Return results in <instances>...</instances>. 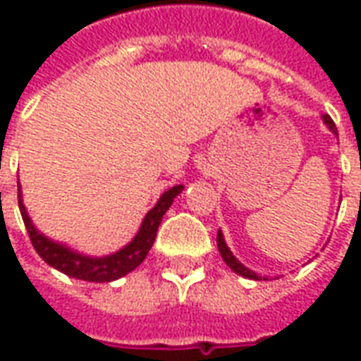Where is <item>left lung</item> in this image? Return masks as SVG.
<instances>
[{
	"label": "left lung",
	"instance_id": "left-lung-1",
	"mask_svg": "<svg viewBox=\"0 0 361 361\" xmlns=\"http://www.w3.org/2000/svg\"><path fill=\"white\" fill-rule=\"evenodd\" d=\"M323 119H325V123L329 126V129L333 131V133H336V126H334V121L331 119V116H323ZM216 245H219V251H220V255H222V259H224V263H226L230 269L234 272H238V274H242V276H245V279H253V280H261V276H257L255 272L250 271L247 267H243L238 259L232 255V251L228 250V245L226 242H224V238H222V232L219 230V235H216Z\"/></svg>",
	"mask_w": 361,
	"mask_h": 361
}]
</instances>
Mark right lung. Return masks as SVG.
I'll return each instance as SVG.
<instances>
[{
  "label": "right lung",
  "mask_w": 361,
  "mask_h": 361,
  "mask_svg": "<svg viewBox=\"0 0 361 361\" xmlns=\"http://www.w3.org/2000/svg\"><path fill=\"white\" fill-rule=\"evenodd\" d=\"M183 185H176V188L168 189L164 195L158 199V203L154 204V209H150L147 212V216L142 220L141 230L139 234L135 235V240L129 245H126L123 250H119L118 253L114 255H108V257H98L90 259L85 257V255H79L75 251L67 250L66 245L61 243H56L48 240L46 235H42L28 219L27 211L23 207V201H20V189H19V209L20 216H23V222L27 226L28 238H30V243L36 250V253L48 263L54 269H58L67 276H73V279L87 280V282H111V280L121 279L123 274L131 272L133 269L141 265L145 257L149 255L150 247L154 243V238H157L158 226L162 222V216L166 214V211L170 209V204L173 203V199L178 193H181Z\"/></svg>",
  "instance_id": "obj_1"
}]
</instances>
